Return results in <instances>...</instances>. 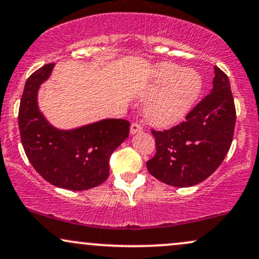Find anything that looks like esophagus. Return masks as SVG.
<instances>
[{
  "label": "esophagus",
  "mask_w": 259,
  "mask_h": 259,
  "mask_svg": "<svg viewBox=\"0 0 259 259\" xmlns=\"http://www.w3.org/2000/svg\"><path fill=\"white\" fill-rule=\"evenodd\" d=\"M142 132V126L140 125L138 123H133L132 125H130V134L132 135H135V134H139Z\"/></svg>",
  "instance_id": "obj_1"
}]
</instances>
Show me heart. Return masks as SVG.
Returning a JSON list of instances; mask_svg holds the SVG:
<instances>
[{
  "label": "heart",
  "instance_id": "heart-1",
  "mask_svg": "<svg viewBox=\"0 0 259 259\" xmlns=\"http://www.w3.org/2000/svg\"><path fill=\"white\" fill-rule=\"evenodd\" d=\"M202 88L204 82L198 71L172 62L158 65L142 90L145 98L154 95L145 107L146 120L158 127L180 123L198 102Z\"/></svg>",
  "mask_w": 259,
  "mask_h": 259
}]
</instances>
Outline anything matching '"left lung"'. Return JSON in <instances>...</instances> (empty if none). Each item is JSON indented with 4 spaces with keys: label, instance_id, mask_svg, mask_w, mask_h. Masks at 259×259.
<instances>
[{
    "label": "left lung",
    "instance_id": "1",
    "mask_svg": "<svg viewBox=\"0 0 259 259\" xmlns=\"http://www.w3.org/2000/svg\"><path fill=\"white\" fill-rule=\"evenodd\" d=\"M235 106L227 74L214 66L212 89L180 125L154 132L157 153L146 166L172 187H191L211 176L228 153L235 127Z\"/></svg>",
    "mask_w": 259,
    "mask_h": 259
}]
</instances>
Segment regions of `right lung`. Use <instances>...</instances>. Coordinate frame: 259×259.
Wrapping results in <instances>:
<instances>
[{
    "label": "right lung",
    "mask_w": 259,
    "mask_h": 259,
    "mask_svg": "<svg viewBox=\"0 0 259 259\" xmlns=\"http://www.w3.org/2000/svg\"><path fill=\"white\" fill-rule=\"evenodd\" d=\"M55 64L27 78L19 107L21 143L35 170L53 186L85 191L101 185L110 174V157L129 136V121L102 119L62 130L53 126L38 107V90Z\"/></svg>",
    "instance_id": "obj_1"
}]
</instances>
